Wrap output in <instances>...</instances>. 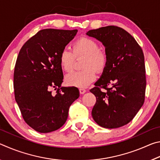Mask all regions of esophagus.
<instances>
[{
  "instance_id": "1",
  "label": "esophagus",
  "mask_w": 160,
  "mask_h": 160,
  "mask_svg": "<svg viewBox=\"0 0 160 160\" xmlns=\"http://www.w3.org/2000/svg\"><path fill=\"white\" fill-rule=\"evenodd\" d=\"M79 90H80V93L81 94H85L86 92V90H85V89H84V88H80Z\"/></svg>"
}]
</instances>
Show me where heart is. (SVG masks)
<instances>
[{
    "instance_id": "heart-1",
    "label": "heart",
    "mask_w": 160,
    "mask_h": 160,
    "mask_svg": "<svg viewBox=\"0 0 160 160\" xmlns=\"http://www.w3.org/2000/svg\"><path fill=\"white\" fill-rule=\"evenodd\" d=\"M71 51L63 49L59 55V63L65 72H70L73 68L75 57H84L83 70L68 75L66 81L69 85L85 88L96 79V72H102L108 64L107 54L99 49V45L90 37H80L72 44ZM95 69L94 70L93 69Z\"/></svg>"
}]
</instances>
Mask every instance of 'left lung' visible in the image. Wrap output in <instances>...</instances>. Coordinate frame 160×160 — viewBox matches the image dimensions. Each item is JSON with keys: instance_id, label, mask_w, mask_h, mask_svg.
Instances as JSON below:
<instances>
[{"instance_id": "1", "label": "left lung", "mask_w": 160, "mask_h": 160, "mask_svg": "<svg viewBox=\"0 0 160 160\" xmlns=\"http://www.w3.org/2000/svg\"><path fill=\"white\" fill-rule=\"evenodd\" d=\"M86 34L102 43L108 64L90 90L96 97L94 121L106 128L126 125L145 100L146 78L142 50L128 32L116 26L103 27ZM99 87L104 88L101 91Z\"/></svg>"}]
</instances>
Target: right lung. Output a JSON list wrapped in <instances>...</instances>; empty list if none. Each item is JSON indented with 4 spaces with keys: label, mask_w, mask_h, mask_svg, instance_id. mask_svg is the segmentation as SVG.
Returning a JSON list of instances; mask_svg holds the SVG:
<instances>
[{
    "label": "right lung",
    "mask_w": 160,
    "mask_h": 160,
    "mask_svg": "<svg viewBox=\"0 0 160 160\" xmlns=\"http://www.w3.org/2000/svg\"><path fill=\"white\" fill-rule=\"evenodd\" d=\"M77 29H46L22 46L14 71L15 98L25 122L47 133L63 126L70 105L80 96L75 87H61L63 75L59 55ZM55 88L56 94L50 90Z\"/></svg>",
    "instance_id": "right-lung-1"
}]
</instances>
